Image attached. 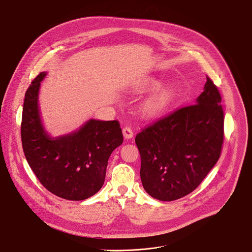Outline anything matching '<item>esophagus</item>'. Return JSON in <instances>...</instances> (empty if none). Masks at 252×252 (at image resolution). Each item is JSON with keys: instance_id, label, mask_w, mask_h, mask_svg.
Listing matches in <instances>:
<instances>
[{"instance_id": "34e87169", "label": "esophagus", "mask_w": 252, "mask_h": 252, "mask_svg": "<svg viewBox=\"0 0 252 252\" xmlns=\"http://www.w3.org/2000/svg\"><path fill=\"white\" fill-rule=\"evenodd\" d=\"M123 134H124L125 139H130L133 137V131L129 126H125L123 128Z\"/></svg>"}]
</instances>
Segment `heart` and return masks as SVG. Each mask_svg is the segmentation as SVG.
<instances>
[{
	"label": "heart",
	"mask_w": 252,
	"mask_h": 252,
	"mask_svg": "<svg viewBox=\"0 0 252 252\" xmlns=\"http://www.w3.org/2000/svg\"><path fill=\"white\" fill-rule=\"evenodd\" d=\"M157 84L154 83L153 86H156ZM170 100V91L163 90L159 94H157L152 98H150L144 105L143 110L144 113L148 116H156L158 115L168 104Z\"/></svg>",
	"instance_id": "heart-1"
}]
</instances>
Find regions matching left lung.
I'll return each instance as SVG.
<instances>
[{"instance_id": "obj_1", "label": "left lung", "mask_w": 252, "mask_h": 252, "mask_svg": "<svg viewBox=\"0 0 252 252\" xmlns=\"http://www.w3.org/2000/svg\"><path fill=\"white\" fill-rule=\"evenodd\" d=\"M206 78L195 103L176 109L136 135L142 184L156 199L172 201L192 193L220 156L221 97L213 81Z\"/></svg>"}]
</instances>
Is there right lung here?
Wrapping results in <instances>:
<instances>
[{"label": "right lung", "instance_id": "add662e5", "mask_svg": "<svg viewBox=\"0 0 252 252\" xmlns=\"http://www.w3.org/2000/svg\"><path fill=\"white\" fill-rule=\"evenodd\" d=\"M40 73L28 88L21 124L26 159L41 184L68 200H83L102 187L107 162L124 138L118 121L89 120L68 135L51 138L43 127L38 107Z\"/></svg>", "mask_w": 252, "mask_h": 252}]
</instances>
